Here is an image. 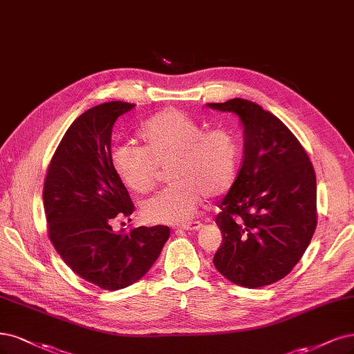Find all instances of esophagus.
<instances>
[{"label":"esophagus","mask_w":354,"mask_h":354,"mask_svg":"<svg viewBox=\"0 0 354 354\" xmlns=\"http://www.w3.org/2000/svg\"><path fill=\"white\" fill-rule=\"evenodd\" d=\"M201 227H202V223H201V221H190V223L178 225V228H181V230H189V231H196V230H199Z\"/></svg>","instance_id":"esophagus-1"}]
</instances>
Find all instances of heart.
Segmentation results:
<instances>
[{"label":"heart","mask_w":354,"mask_h":354,"mask_svg":"<svg viewBox=\"0 0 354 354\" xmlns=\"http://www.w3.org/2000/svg\"><path fill=\"white\" fill-rule=\"evenodd\" d=\"M142 148L120 143L111 151V167L123 185L138 194L151 192L168 169L171 186L142 203L148 223L189 221L203 196L223 198L233 187L240 149L237 138L224 126L205 129L187 113L165 108L140 130Z\"/></svg>","instance_id":"obj_1"}]
</instances>
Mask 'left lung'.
Returning a JSON list of instances; mask_svg holds the SVG:
<instances>
[{
    "instance_id": "1",
    "label": "left lung",
    "mask_w": 354,
    "mask_h": 354,
    "mask_svg": "<svg viewBox=\"0 0 354 354\" xmlns=\"http://www.w3.org/2000/svg\"><path fill=\"white\" fill-rule=\"evenodd\" d=\"M208 105L237 114L245 127L243 162L215 219L223 243L214 265L237 286H270L293 270L315 233L313 165L291 130L258 104Z\"/></svg>"
}]
</instances>
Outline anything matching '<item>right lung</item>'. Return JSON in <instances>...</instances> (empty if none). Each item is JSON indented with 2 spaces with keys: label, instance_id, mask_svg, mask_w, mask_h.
<instances>
[{
  "label": "right lung",
  "instance_id": "right-lung-1",
  "mask_svg": "<svg viewBox=\"0 0 354 354\" xmlns=\"http://www.w3.org/2000/svg\"><path fill=\"white\" fill-rule=\"evenodd\" d=\"M136 104L113 101L79 115L48 165L44 208L48 237L73 272L104 290L136 283L160 256L167 225L115 233V218L135 205L111 167V133L120 115Z\"/></svg>",
  "mask_w": 354,
  "mask_h": 354
}]
</instances>
